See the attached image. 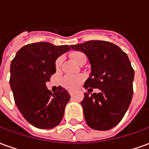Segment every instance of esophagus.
Segmentation results:
<instances>
[{"label": "esophagus", "mask_w": 149, "mask_h": 149, "mask_svg": "<svg viewBox=\"0 0 149 149\" xmlns=\"http://www.w3.org/2000/svg\"><path fill=\"white\" fill-rule=\"evenodd\" d=\"M69 94H70L71 97H72V96L74 95V92H73V91H69Z\"/></svg>", "instance_id": "34e87169"}]
</instances>
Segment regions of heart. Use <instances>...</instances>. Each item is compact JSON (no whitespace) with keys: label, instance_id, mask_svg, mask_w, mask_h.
<instances>
[{"label":"heart","instance_id":"b5f03b06","mask_svg":"<svg viewBox=\"0 0 149 149\" xmlns=\"http://www.w3.org/2000/svg\"><path fill=\"white\" fill-rule=\"evenodd\" d=\"M69 56L78 65H83L86 62V56L84 55V53L80 51L72 52L69 54ZM62 62H63V58L61 56H60L56 60L55 66L57 70H59L61 67ZM83 81H84V77L81 75H76V76L68 75L62 79L61 84L69 90H75L80 87Z\"/></svg>","mask_w":149,"mask_h":149}]
</instances>
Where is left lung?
<instances>
[{
  "label": "left lung",
  "instance_id": "8db88e82",
  "mask_svg": "<svg viewBox=\"0 0 149 149\" xmlns=\"http://www.w3.org/2000/svg\"><path fill=\"white\" fill-rule=\"evenodd\" d=\"M70 46L84 52L91 65L84 87L100 90L84 93L81 105L85 121L95 130L111 129L121 120L131 103L134 79L131 62L121 49L108 41L89 40Z\"/></svg>",
  "mask_w": 149,
  "mask_h": 149
}]
</instances>
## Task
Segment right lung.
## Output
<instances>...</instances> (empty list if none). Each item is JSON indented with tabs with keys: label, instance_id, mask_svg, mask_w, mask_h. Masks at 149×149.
<instances>
[{
	"label": "right lung",
	"instance_id": "right-lung-1",
	"mask_svg": "<svg viewBox=\"0 0 149 149\" xmlns=\"http://www.w3.org/2000/svg\"><path fill=\"white\" fill-rule=\"evenodd\" d=\"M71 49L49 42L22 47L10 65V87L15 103L24 118L40 129L57 126L64 116L70 95L64 88L52 93L46 82L56 72L55 62Z\"/></svg>",
	"mask_w": 149,
	"mask_h": 149
}]
</instances>
